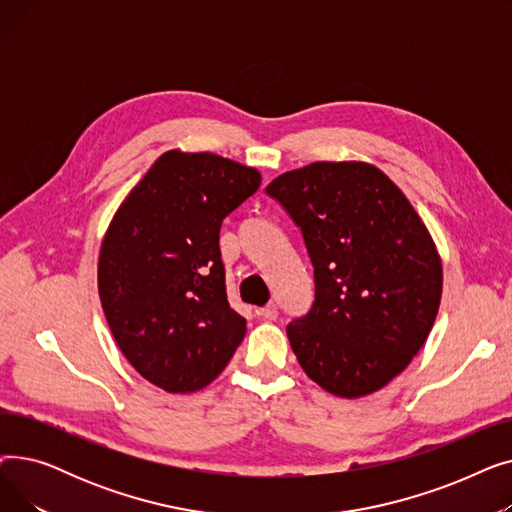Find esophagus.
Segmentation results:
<instances>
[{"label":"esophagus","instance_id":"34e87169","mask_svg":"<svg viewBox=\"0 0 512 512\" xmlns=\"http://www.w3.org/2000/svg\"><path fill=\"white\" fill-rule=\"evenodd\" d=\"M259 315H261L263 319H270V321H272V319L278 317V307H276L274 303H267L265 307L259 309Z\"/></svg>","mask_w":512,"mask_h":512}]
</instances>
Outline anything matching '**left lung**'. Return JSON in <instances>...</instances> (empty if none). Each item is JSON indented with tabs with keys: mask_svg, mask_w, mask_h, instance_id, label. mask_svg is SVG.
Listing matches in <instances>:
<instances>
[{
	"mask_svg": "<svg viewBox=\"0 0 512 512\" xmlns=\"http://www.w3.org/2000/svg\"><path fill=\"white\" fill-rule=\"evenodd\" d=\"M303 232L315 303L288 324L319 388L361 398L421 351L440 309L442 259L405 193L367 161H313L265 186Z\"/></svg>",
	"mask_w": 512,
	"mask_h": 512,
	"instance_id": "left-lung-1",
	"label": "left lung"
}]
</instances>
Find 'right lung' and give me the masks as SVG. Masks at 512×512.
<instances>
[{
    "mask_svg": "<svg viewBox=\"0 0 512 512\" xmlns=\"http://www.w3.org/2000/svg\"><path fill=\"white\" fill-rule=\"evenodd\" d=\"M261 172L209 151L170 149L132 186L105 230L97 288L112 336L147 382L170 394L211 384L247 326L230 309L222 220Z\"/></svg>",
    "mask_w": 512,
    "mask_h": 512,
    "instance_id": "obj_1",
    "label": "right lung"
}]
</instances>
